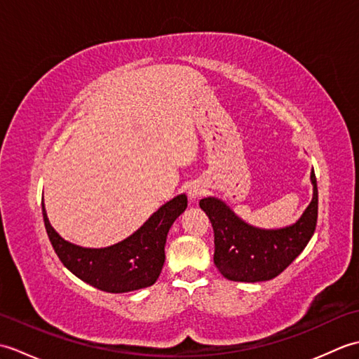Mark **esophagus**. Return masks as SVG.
<instances>
[{
	"label": "esophagus",
	"mask_w": 359,
	"mask_h": 359,
	"mask_svg": "<svg viewBox=\"0 0 359 359\" xmlns=\"http://www.w3.org/2000/svg\"><path fill=\"white\" fill-rule=\"evenodd\" d=\"M205 191H207V188H205V184H203V182H201V180L191 182V184L188 185V189H187L188 197H189V199H191V201L199 199L201 196L205 194Z\"/></svg>",
	"instance_id": "1"
}]
</instances>
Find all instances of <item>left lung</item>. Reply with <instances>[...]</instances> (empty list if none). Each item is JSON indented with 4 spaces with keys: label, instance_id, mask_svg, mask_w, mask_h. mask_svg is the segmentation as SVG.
Here are the masks:
<instances>
[{
    "label": "left lung",
    "instance_id": "left-lung-1",
    "mask_svg": "<svg viewBox=\"0 0 359 359\" xmlns=\"http://www.w3.org/2000/svg\"><path fill=\"white\" fill-rule=\"evenodd\" d=\"M313 197L294 224L282 228H257L234 215L217 197L199 202L215 230V264L222 276L236 282H262L276 278L315 233L318 220V185L315 171L310 174Z\"/></svg>",
    "mask_w": 359,
    "mask_h": 359
}]
</instances>
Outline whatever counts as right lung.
Wrapping results in <instances>:
<instances>
[{"instance_id": "obj_1", "label": "right lung", "mask_w": 359, "mask_h": 359, "mask_svg": "<svg viewBox=\"0 0 359 359\" xmlns=\"http://www.w3.org/2000/svg\"><path fill=\"white\" fill-rule=\"evenodd\" d=\"M188 207L185 194L162 205L139 230L104 248H86L65 241L53 230L43 203L49 241L67 270L102 292L126 293L149 287L165 264V243L174 220Z\"/></svg>"}]
</instances>
